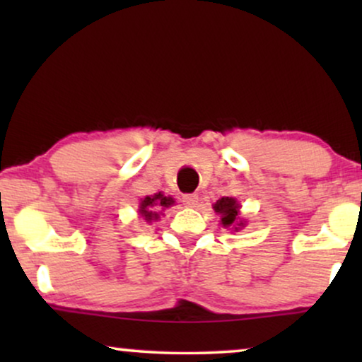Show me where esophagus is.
I'll list each match as a JSON object with an SVG mask.
<instances>
[{"label":"esophagus","instance_id":"obj_1","mask_svg":"<svg viewBox=\"0 0 362 362\" xmlns=\"http://www.w3.org/2000/svg\"><path fill=\"white\" fill-rule=\"evenodd\" d=\"M196 202H197V194H185V196H182V204L192 207V206H196Z\"/></svg>","mask_w":362,"mask_h":362}]
</instances>
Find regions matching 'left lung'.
I'll list each match as a JSON object with an SVG mask.
<instances>
[{
    "label": "left lung",
    "mask_w": 362,
    "mask_h": 362,
    "mask_svg": "<svg viewBox=\"0 0 362 362\" xmlns=\"http://www.w3.org/2000/svg\"><path fill=\"white\" fill-rule=\"evenodd\" d=\"M214 211L217 212V214H221V222L224 224V227H227V226H232L237 221V214H239V204H237V201L234 199V197H221V199L214 204ZM240 224H237V226H240Z\"/></svg>",
    "instance_id": "left-lung-1"
}]
</instances>
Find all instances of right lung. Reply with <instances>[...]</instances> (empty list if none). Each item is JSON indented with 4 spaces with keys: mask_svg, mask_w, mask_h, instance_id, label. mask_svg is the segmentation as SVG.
Masks as SVG:
<instances>
[{
    "mask_svg": "<svg viewBox=\"0 0 362 362\" xmlns=\"http://www.w3.org/2000/svg\"><path fill=\"white\" fill-rule=\"evenodd\" d=\"M171 204H175L173 197L161 194V192H158L155 196H146L145 199L141 201L140 214L145 217V221L148 222L156 221L158 217H160V211L166 209V207H170Z\"/></svg>",
    "mask_w": 362,
    "mask_h": 362,
    "instance_id": "1",
    "label": "right lung"
}]
</instances>
